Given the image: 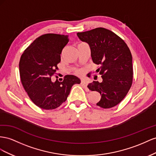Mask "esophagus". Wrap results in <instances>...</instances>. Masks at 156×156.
Instances as JSON below:
<instances>
[{"mask_svg":"<svg viewBox=\"0 0 156 156\" xmlns=\"http://www.w3.org/2000/svg\"><path fill=\"white\" fill-rule=\"evenodd\" d=\"M81 86L83 87V88H86V90L89 91V90L87 89V82L85 80H82V82H81Z\"/></svg>","mask_w":156,"mask_h":156,"instance_id":"1","label":"esophagus"}]
</instances>
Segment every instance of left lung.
Wrapping results in <instances>:
<instances>
[{
  "label": "left lung",
  "instance_id": "obj_1",
  "mask_svg": "<svg viewBox=\"0 0 156 156\" xmlns=\"http://www.w3.org/2000/svg\"><path fill=\"white\" fill-rule=\"evenodd\" d=\"M77 36L89 44L93 63L100 65L97 71L103 80L87 86L101 95L97 105L103 108L114 107L124 99L132 85L133 59L129 49L117 34L103 27L78 33Z\"/></svg>",
  "mask_w": 156,
  "mask_h": 156
}]
</instances>
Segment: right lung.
Returning a JSON list of instances; mask_svg holds the SVG:
<instances>
[{
	"label": "right lung",
	"mask_w": 156,
	"mask_h": 156,
	"mask_svg": "<svg viewBox=\"0 0 156 156\" xmlns=\"http://www.w3.org/2000/svg\"><path fill=\"white\" fill-rule=\"evenodd\" d=\"M68 42V35L43 34L21 57L19 68L22 85L31 101L41 108L59 107L67 99L74 84L81 82L74 75L65 76L62 82L51 80L58 69L61 51Z\"/></svg>",
	"instance_id": "obj_1"
}]
</instances>
